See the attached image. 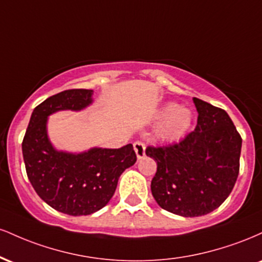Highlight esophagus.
<instances>
[{
    "label": "esophagus",
    "instance_id": "esophagus-1",
    "mask_svg": "<svg viewBox=\"0 0 262 262\" xmlns=\"http://www.w3.org/2000/svg\"><path fill=\"white\" fill-rule=\"evenodd\" d=\"M134 150L135 154H137L138 159H143L145 156V144L143 141H135L134 143Z\"/></svg>",
    "mask_w": 262,
    "mask_h": 262
}]
</instances>
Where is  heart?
Returning a JSON list of instances; mask_svg holds the SVG:
<instances>
[{
  "label": "heart",
  "mask_w": 262,
  "mask_h": 262,
  "mask_svg": "<svg viewBox=\"0 0 262 262\" xmlns=\"http://www.w3.org/2000/svg\"><path fill=\"white\" fill-rule=\"evenodd\" d=\"M161 123L158 135L162 140H176L185 135L192 124L193 113L188 107L179 106L175 102H167L156 114Z\"/></svg>",
  "instance_id": "obj_1"
}]
</instances>
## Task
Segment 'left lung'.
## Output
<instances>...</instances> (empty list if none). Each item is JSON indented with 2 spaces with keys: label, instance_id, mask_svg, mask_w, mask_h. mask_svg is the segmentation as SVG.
<instances>
[{
  "label": "left lung",
  "instance_id": "obj_1",
  "mask_svg": "<svg viewBox=\"0 0 262 262\" xmlns=\"http://www.w3.org/2000/svg\"><path fill=\"white\" fill-rule=\"evenodd\" d=\"M197 125L181 141L148 146L158 165L151 193L162 209L182 217H200L217 209L239 175L242 137L222 108L193 97Z\"/></svg>",
  "mask_w": 262,
  "mask_h": 262
}]
</instances>
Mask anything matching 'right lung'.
Segmentation results:
<instances>
[{"label": "right lung", "mask_w": 262, "mask_h": 262, "mask_svg": "<svg viewBox=\"0 0 262 262\" xmlns=\"http://www.w3.org/2000/svg\"><path fill=\"white\" fill-rule=\"evenodd\" d=\"M92 90H66L41 102L33 111L23 138L27 176L38 196L58 212L89 215L113 197L119 176L133 166L132 144L119 149L92 148L87 151H59L48 138V117L58 111H81L92 103Z\"/></svg>", "instance_id": "1"}]
</instances>
